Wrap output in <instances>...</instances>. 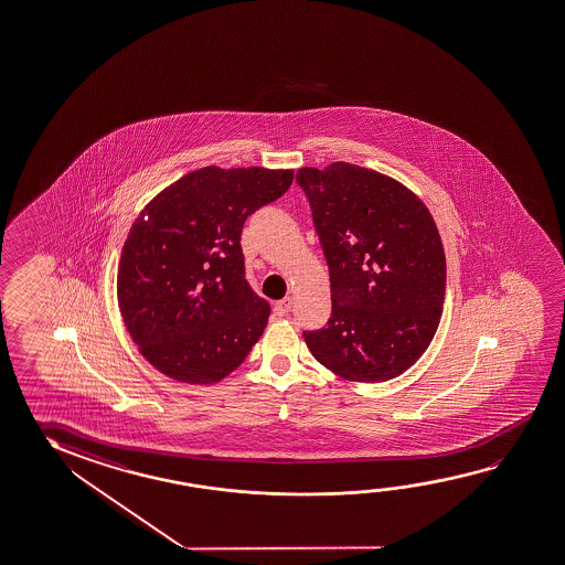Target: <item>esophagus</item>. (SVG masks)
Listing matches in <instances>:
<instances>
[{
    "label": "esophagus",
    "instance_id": "esophagus-1",
    "mask_svg": "<svg viewBox=\"0 0 565 565\" xmlns=\"http://www.w3.org/2000/svg\"><path fill=\"white\" fill-rule=\"evenodd\" d=\"M290 308H292V298L287 296V298H282L280 302L275 305V313H277V316H287V313L290 312Z\"/></svg>",
    "mask_w": 565,
    "mask_h": 565
}]
</instances>
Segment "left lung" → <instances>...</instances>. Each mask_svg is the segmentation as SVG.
Wrapping results in <instances>:
<instances>
[{"label":"left lung","mask_w":565,"mask_h":565,"mask_svg":"<svg viewBox=\"0 0 565 565\" xmlns=\"http://www.w3.org/2000/svg\"><path fill=\"white\" fill-rule=\"evenodd\" d=\"M330 269L332 318L305 332L316 361L353 383H383L422 358L446 298V255L430 210L398 180L351 162L302 167Z\"/></svg>","instance_id":"left-lung-1"}]
</instances>
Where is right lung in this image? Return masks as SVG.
I'll use <instances>...</instances> for the list:
<instances>
[{
    "label": "right lung",
    "instance_id": "add662e5",
    "mask_svg": "<svg viewBox=\"0 0 565 565\" xmlns=\"http://www.w3.org/2000/svg\"><path fill=\"white\" fill-rule=\"evenodd\" d=\"M292 179V169L204 167L137 215L121 249L117 302L139 353L162 375L215 385L259 341L270 306L245 280L243 224Z\"/></svg>",
    "mask_w": 565,
    "mask_h": 565
}]
</instances>
